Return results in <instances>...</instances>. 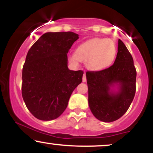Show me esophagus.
Instances as JSON below:
<instances>
[{"label": "esophagus", "mask_w": 153, "mask_h": 153, "mask_svg": "<svg viewBox=\"0 0 153 153\" xmlns=\"http://www.w3.org/2000/svg\"><path fill=\"white\" fill-rule=\"evenodd\" d=\"M82 82H86V75L84 73L83 74V76H82Z\"/></svg>", "instance_id": "obj_1"}]
</instances>
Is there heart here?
<instances>
[{"label":"heart","instance_id":"heart-1","mask_svg":"<svg viewBox=\"0 0 153 153\" xmlns=\"http://www.w3.org/2000/svg\"><path fill=\"white\" fill-rule=\"evenodd\" d=\"M117 49L113 42L105 38H94L85 42L77 47L73 62H85L88 69L99 71L108 68L114 61Z\"/></svg>","mask_w":153,"mask_h":153}]
</instances>
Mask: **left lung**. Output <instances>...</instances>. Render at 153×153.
Returning a JSON list of instances; mask_svg holds the SVG:
<instances>
[{
    "label": "left lung",
    "instance_id": "obj_1",
    "mask_svg": "<svg viewBox=\"0 0 153 153\" xmlns=\"http://www.w3.org/2000/svg\"><path fill=\"white\" fill-rule=\"evenodd\" d=\"M137 72L130 52L121 39L114 63L100 71H87L88 104L100 121L111 122L122 117L134 99ZM118 86V91L110 88Z\"/></svg>",
    "mask_w": 153,
    "mask_h": 153
}]
</instances>
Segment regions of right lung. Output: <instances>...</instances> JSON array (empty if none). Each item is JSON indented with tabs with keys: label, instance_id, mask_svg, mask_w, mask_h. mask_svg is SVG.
Listing matches in <instances>:
<instances>
[{
	"label": "right lung",
	"instance_id": "add662e5",
	"mask_svg": "<svg viewBox=\"0 0 153 153\" xmlns=\"http://www.w3.org/2000/svg\"><path fill=\"white\" fill-rule=\"evenodd\" d=\"M78 38L72 31L47 32L29 49L23 67L22 94L36 119L50 121L59 117L81 83L83 72L68 69L67 55Z\"/></svg>",
	"mask_w": 153,
	"mask_h": 153
}]
</instances>
